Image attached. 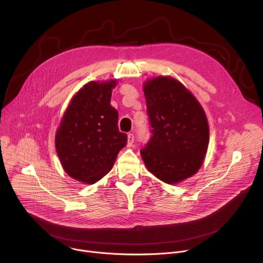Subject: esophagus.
<instances>
[{"label":"esophagus","mask_w":263,"mask_h":263,"mask_svg":"<svg viewBox=\"0 0 263 263\" xmlns=\"http://www.w3.org/2000/svg\"><path fill=\"white\" fill-rule=\"evenodd\" d=\"M133 142H134V135L132 133L128 134V146H132L133 145Z\"/></svg>","instance_id":"1"}]
</instances>
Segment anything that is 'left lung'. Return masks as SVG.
<instances>
[{
    "label": "left lung",
    "instance_id": "8db88e82",
    "mask_svg": "<svg viewBox=\"0 0 263 263\" xmlns=\"http://www.w3.org/2000/svg\"><path fill=\"white\" fill-rule=\"evenodd\" d=\"M151 138L140 155L155 177L175 184L201 167L209 143L205 112L178 80L157 77L143 84Z\"/></svg>",
    "mask_w": 263,
    "mask_h": 263
}]
</instances>
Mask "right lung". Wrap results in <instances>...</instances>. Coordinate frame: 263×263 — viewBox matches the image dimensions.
Instances as JSON below:
<instances>
[{
  "instance_id": "obj_1",
  "label": "right lung",
  "mask_w": 263,
  "mask_h": 263,
  "mask_svg": "<svg viewBox=\"0 0 263 263\" xmlns=\"http://www.w3.org/2000/svg\"><path fill=\"white\" fill-rule=\"evenodd\" d=\"M117 80L91 81L74 95L55 136V145L68 176L87 184L102 179L127 144L119 131L118 110L110 105Z\"/></svg>"
}]
</instances>
